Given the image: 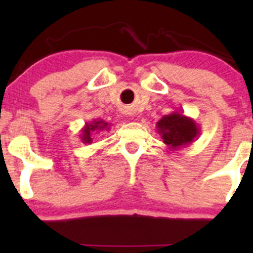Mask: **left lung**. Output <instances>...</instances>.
I'll list each match as a JSON object with an SVG mask.
<instances>
[{
  "label": "left lung",
  "mask_w": 253,
  "mask_h": 253,
  "mask_svg": "<svg viewBox=\"0 0 253 253\" xmlns=\"http://www.w3.org/2000/svg\"><path fill=\"white\" fill-rule=\"evenodd\" d=\"M157 132L169 149L178 150L195 141L200 136L201 128L193 119L174 111L157 122Z\"/></svg>",
  "instance_id": "8db88e82"
}]
</instances>
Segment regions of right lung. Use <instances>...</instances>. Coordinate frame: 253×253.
<instances>
[{"label": "right lung", "mask_w": 253, "mask_h": 253, "mask_svg": "<svg viewBox=\"0 0 253 253\" xmlns=\"http://www.w3.org/2000/svg\"><path fill=\"white\" fill-rule=\"evenodd\" d=\"M110 126L111 125H109V122H105L104 120L99 119H94L93 121L85 122L84 127L81 129V141L84 144H90L93 142L94 134L100 133L101 131H109Z\"/></svg>", "instance_id": "1"}]
</instances>
